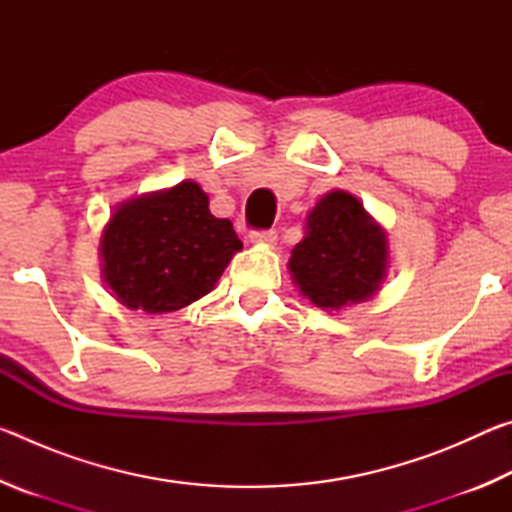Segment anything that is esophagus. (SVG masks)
I'll use <instances>...</instances> for the list:
<instances>
[{"instance_id": "esophagus-1", "label": "esophagus", "mask_w": 512, "mask_h": 512, "mask_svg": "<svg viewBox=\"0 0 512 512\" xmlns=\"http://www.w3.org/2000/svg\"><path fill=\"white\" fill-rule=\"evenodd\" d=\"M250 241H253V244H275L277 241V232L275 230H253L250 232Z\"/></svg>"}]
</instances>
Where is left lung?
Returning a JSON list of instances; mask_svg holds the SVG:
<instances>
[{
  "mask_svg": "<svg viewBox=\"0 0 512 512\" xmlns=\"http://www.w3.org/2000/svg\"><path fill=\"white\" fill-rule=\"evenodd\" d=\"M386 235L357 198L329 192L307 216V237L291 250L300 291L323 309L370 298L386 275Z\"/></svg>",
  "mask_w": 512,
  "mask_h": 512,
  "instance_id": "left-lung-1",
  "label": "left lung"
}]
</instances>
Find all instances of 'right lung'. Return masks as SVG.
<instances>
[{
  "instance_id": "1",
  "label": "right lung",
  "mask_w": 512,
  "mask_h": 512,
  "mask_svg": "<svg viewBox=\"0 0 512 512\" xmlns=\"http://www.w3.org/2000/svg\"><path fill=\"white\" fill-rule=\"evenodd\" d=\"M241 250L228 219H216L196 183L135 198L103 230V277L117 300L146 314L176 311L214 289Z\"/></svg>"
}]
</instances>
